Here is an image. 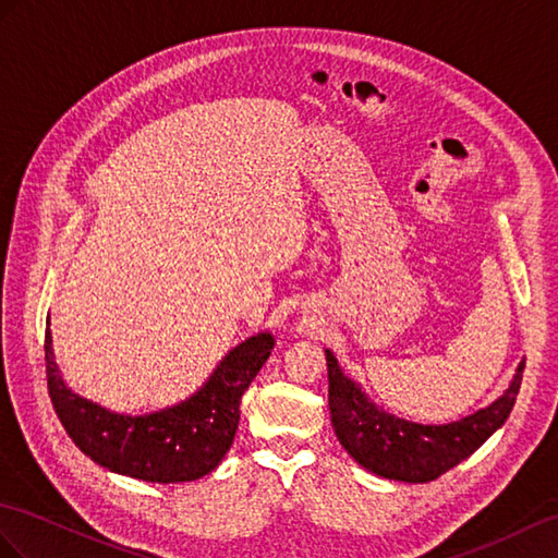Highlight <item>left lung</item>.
I'll return each instance as SVG.
<instances>
[{"instance_id":"8db88e82","label":"left lung","mask_w":558,"mask_h":558,"mask_svg":"<svg viewBox=\"0 0 558 558\" xmlns=\"http://www.w3.org/2000/svg\"><path fill=\"white\" fill-rule=\"evenodd\" d=\"M326 366L331 421L350 457L384 478L428 483L471 457L505 424L521 390L525 362L519 364L511 386L497 402L445 426H421L376 410L374 402L343 376L331 350H326Z\"/></svg>"}]
</instances>
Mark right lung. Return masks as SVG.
I'll list each match as a JSON object with an SVG mask.
<instances>
[{
    "label": "right lung",
    "instance_id": "add662e5",
    "mask_svg": "<svg viewBox=\"0 0 558 558\" xmlns=\"http://www.w3.org/2000/svg\"><path fill=\"white\" fill-rule=\"evenodd\" d=\"M271 348L269 333L253 336L229 352L210 381L186 402L146 416H122L65 388L47 326V388L65 433L99 466L148 483H184L210 473L232 447L241 398Z\"/></svg>",
    "mask_w": 558,
    "mask_h": 558
}]
</instances>
